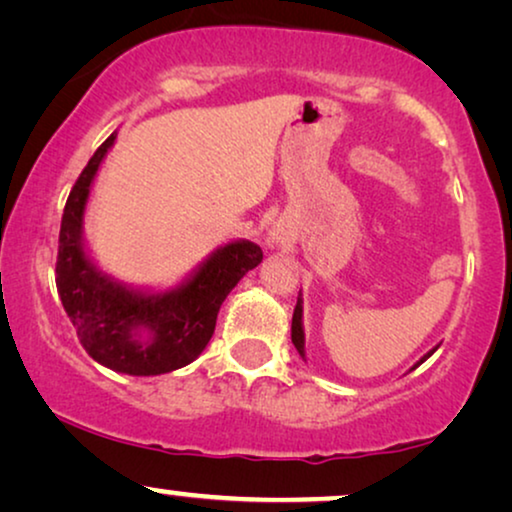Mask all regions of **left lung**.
Segmentation results:
<instances>
[{
  "instance_id": "1",
  "label": "left lung",
  "mask_w": 512,
  "mask_h": 512,
  "mask_svg": "<svg viewBox=\"0 0 512 512\" xmlns=\"http://www.w3.org/2000/svg\"><path fill=\"white\" fill-rule=\"evenodd\" d=\"M291 342H293V347L298 349V354L303 356L305 359V328H303V293H298V303H296V310H293V319H291ZM438 349V345L433 347V349H429V352H426L422 359H419L415 366H412L410 370H415L417 366H422V363L429 359V356L436 352Z\"/></svg>"
}]
</instances>
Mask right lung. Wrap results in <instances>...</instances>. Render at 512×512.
Masks as SVG:
<instances>
[{
    "label": "right lung",
    "mask_w": 512,
    "mask_h": 512,
    "mask_svg": "<svg viewBox=\"0 0 512 512\" xmlns=\"http://www.w3.org/2000/svg\"><path fill=\"white\" fill-rule=\"evenodd\" d=\"M116 135L111 132L93 153L69 193L55 284L83 349L100 366L135 377L163 375L205 352L221 303L263 261V251L249 240H230L170 289L132 286L104 272L90 254L83 226L95 177Z\"/></svg>",
    "instance_id": "add662e5"
}]
</instances>
